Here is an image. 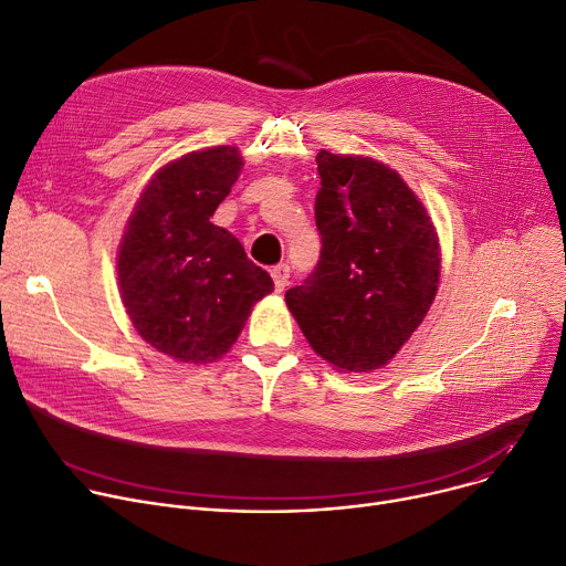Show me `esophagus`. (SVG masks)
I'll return each mask as SVG.
<instances>
[{"label":"esophagus","instance_id":"34e87169","mask_svg":"<svg viewBox=\"0 0 566 566\" xmlns=\"http://www.w3.org/2000/svg\"><path fill=\"white\" fill-rule=\"evenodd\" d=\"M272 279H274L276 292H283L285 285H287V279H290V268H287V265H276V268L272 270Z\"/></svg>","mask_w":566,"mask_h":566}]
</instances>
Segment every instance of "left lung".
I'll list each match as a JSON object with an SVG mask.
<instances>
[{"instance_id":"obj_1","label":"left lung","mask_w":566,"mask_h":566,"mask_svg":"<svg viewBox=\"0 0 566 566\" xmlns=\"http://www.w3.org/2000/svg\"><path fill=\"white\" fill-rule=\"evenodd\" d=\"M322 259L287 310L319 357L344 373L387 366L441 281L436 227L398 170L364 155L317 153Z\"/></svg>"}]
</instances>
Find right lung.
<instances>
[{
    "label": "right lung",
    "instance_id": "add662e5",
    "mask_svg": "<svg viewBox=\"0 0 566 566\" xmlns=\"http://www.w3.org/2000/svg\"><path fill=\"white\" fill-rule=\"evenodd\" d=\"M235 146L186 153L146 184L118 254V294L135 331L181 364L229 353L247 317L274 290L242 244L211 222L240 177Z\"/></svg>",
    "mask_w": 566,
    "mask_h": 566
}]
</instances>
